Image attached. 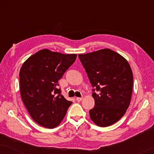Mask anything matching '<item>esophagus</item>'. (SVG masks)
<instances>
[{
    "label": "esophagus",
    "instance_id": "obj_1",
    "mask_svg": "<svg viewBox=\"0 0 154 154\" xmlns=\"http://www.w3.org/2000/svg\"><path fill=\"white\" fill-rule=\"evenodd\" d=\"M76 100L77 102H81V101H82V100H83V97H76Z\"/></svg>",
    "mask_w": 154,
    "mask_h": 154
}]
</instances>
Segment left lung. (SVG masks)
<instances>
[{"mask_svg":"<svg viewBox=\"0 0 154 154\" xmlns=\"http://www.w3.org/2000/svg\"><path fill=\"white\" fill-rule=\"evenodd\" d=\"M93 88L94 106L90 116L96 125L107 127L123 116L131 100L133 75L128 61L110 49L79 54Z\"/></svg>","mask_w":154,"mask_h":154,"instance_id":"8db88e82","label":"left lung"}]
</instances>
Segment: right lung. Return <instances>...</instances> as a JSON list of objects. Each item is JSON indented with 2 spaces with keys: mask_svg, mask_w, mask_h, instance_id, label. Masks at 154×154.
<instances>
[{
  "mask_svg": "<svg viewBox=\"0 0 154 154\" xmlns=\"http://www.w3.org/2000/svg\"><path fill=\"white\" fill-rule=\"evenodd\" d=\"M76 56L44 49L23 64L20 72L21 96L31 118L40 125L57 127L72 104L61 94L57 86Z\"/></svg>",
  "mask_w": 154,
  "mask_h": 154,
  "instance_id": "add662e5",
  "label": "right lung"
}]
</instances>
